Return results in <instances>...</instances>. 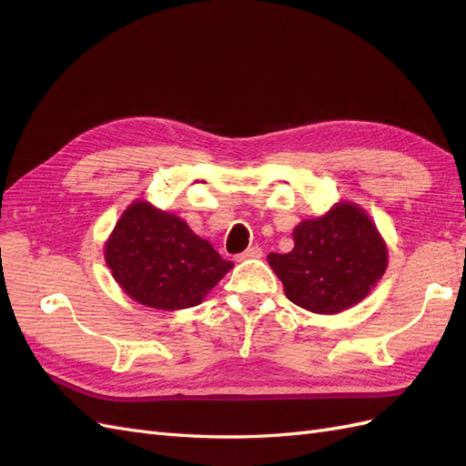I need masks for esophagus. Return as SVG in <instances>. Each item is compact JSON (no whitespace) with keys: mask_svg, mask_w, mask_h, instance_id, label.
<instances>
[{"mask_svg":"<svg viewBox=\"0 0 466 466\" xmlns=\"http://www.w3.org/2000/svg\"><path fill=\"white\" fill-rule=\"evenodd\" d=\"M262 257V248L260 247H248L247 250H243L241 255H237V262H243V260H248V258H260Z\"/></svg>","mask_w":466,"mask_h":466,"instance_id":"esophagus-1","label":"esophagus"}]
</instances>
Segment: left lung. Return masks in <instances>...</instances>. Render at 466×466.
<instances>
[{"mask_svg":"<svg viewBox=\"0 0 466 466\" xmlns=\"http://www.w3.org/2000/svg\"><path fill=\"white\" fill-rule=\"evenodd\" d=\"M288 255L270 252L268 264L284 284L288 299L307 311L334 315L354 307L387 270V247L375 223L350 202L293 229Z\"/></svg>","mask_w":466,"mask_h":466,"instance_id":"1","label":"left lung"}]
</instances>
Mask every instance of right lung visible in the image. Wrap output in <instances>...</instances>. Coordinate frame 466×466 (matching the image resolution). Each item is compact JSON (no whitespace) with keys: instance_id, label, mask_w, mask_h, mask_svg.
Instances as JSON below:
<instances>
[{"instance_id":"right-lung-1","label":"right lung","mask_w":466,"mask_h":466,"mask_svg":"<svg viewBox=\"0 0 466 466\" xmlns=\"http://www.w3.org/2000/svg\"><path fill=\"white\" fill-rule=\"evenodd\" d=\"M105 260L134 301L163 311L200 305L233 268L185 219L142 200L118 219Z\"/></svg>"}]
</instances>
